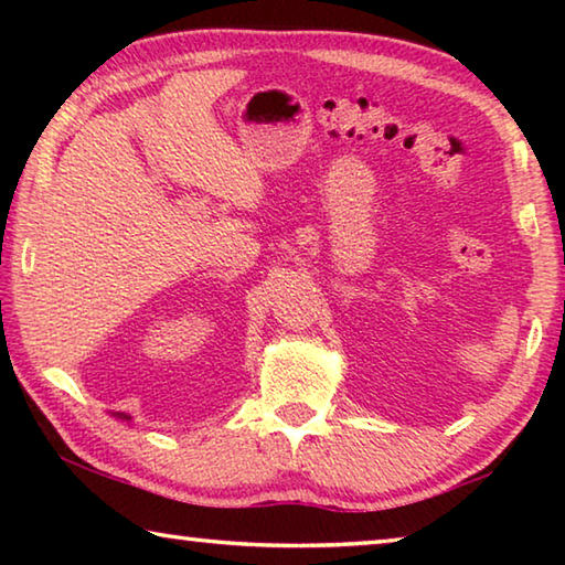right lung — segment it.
Wrapping results in <instances>:
<instances>
[{
	"label": "right lung",
	"instance_id": "obj_1",
	"mask_svg": "<svg viewBox=\"0 0 565 565\" xmlns=\"http://www.w3.org/2000/svg\"><path fill=\"white\" fill-rule=\"evenodd\" d=\"M121 416H124V414H121ZM124 418H129V416H124Z\"/></svg>",
	"mask_w": 565,
	"mask_h": 565
}]
</instances>
